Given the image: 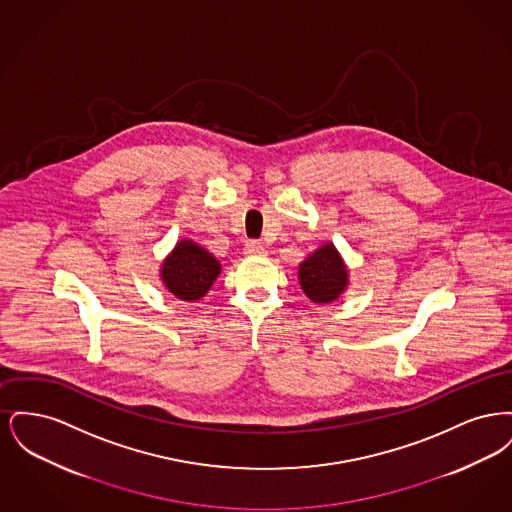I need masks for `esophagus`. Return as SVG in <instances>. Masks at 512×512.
Listing matches in <instances>:
<instances>
[{"mask_svg": "<svg viewBox=\"0 0 512 512\" xmlns=\"http://www.w3.org/2000/svg\"><path fill=\"white\" fill-rule=\"evenodd\" d=\"M244 253L245 255H249V257H261V255H267V249L259 244V242L251 240V242L245 244Z\"/></svg>", "mask_w": 512, "mask_h": 512, "instance_id": "esophagus-1", "label": "esophagus"}]
</instances>
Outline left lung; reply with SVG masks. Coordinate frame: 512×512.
Instances as JSON below:
<instances>
[{
    "mask_svg": "<svg viewBox=\"0 0 512 512\" xmlns=\"http://www.w3.org/2000/svg\"><path fill=\"white\" fill-rule=\"evenodd\" d=\"M297 278L301 290L317 305L340 299L341 293L349 286L347 265L336 245L330 242L320 245L299 263Z\"/></svg>",
    "mask_w": 512,
    "mask_h": 512,
    "instance_id": "left-lung-1",
    "label": "left lung"
}]
</instances>
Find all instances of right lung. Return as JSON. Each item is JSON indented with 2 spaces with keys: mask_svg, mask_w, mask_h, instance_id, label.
<instances>
[{
  "mask_svg": "<svg viewBox=\"0 0 512 512\" xmlns=\"http://www.w3.org/2000/svg\"><path fill=\"white\" fill-rule=\"evenodd\" d=\"M220 261L194 240L182 238L163 259L159 278L180 301H199L219 278Z\"/></svg>",
  "mask_w": 512,
  "mask_h": 512,
  "instance_id": "add662e5",
  "label": "right lung"
}]
</instances>
